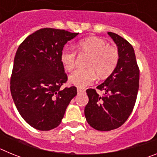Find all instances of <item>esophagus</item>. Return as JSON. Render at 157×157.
<instances>
[{"label": "esophagus", "instance_id": "34e87169", "mask_svg": "<svg viewBox=\"0 0 157 157\" xmlns=\"http://www.w3.org/2000/svg\"><path fill=\"white\" fill-rule=\"evenodd\" d=\"M77 91H78V94H80V93L85 92V90H84V89H82V88H78Z\"/></svg>", "mask_w": 157, "mask_h": 157}]
</instances>
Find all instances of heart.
Listing matches in <instances>:
<instances>
[{
	"label": "heart",
	"instance_id": "1",
	"mask_svg": "<svg viewBox=\"0 0 157 157\" xmlns=\"http://www.w3.org/2000/svg\"><path fill=\"white\" fill-rule=\"evenodd\" d=\"M77 52L90 54L86 62L87 68L75 71L69 77V82L75 86L83 88L94 81L96 73L101 78L110 76L116 70L120 55L112 45L105 40L97 37H89L81 40L76 45ZM76 52L63 49L60 53V62L63 68L71 71L75 65Z\"/></svg>",
	"mask_w": 157,
	"mask_h": 157
}]
</instances>
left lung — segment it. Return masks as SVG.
<instances>
[{
  "mask_svg": "<svg viewBox=\"0 0 157 157\" xmlns=\"http://www.w3.org/2000/svg\"><path fill=\"white\" fill-rule=\"evenodd\" d=\"M115 41L120 55L116 70L95 89H88L89 102L85 108L87 123L95 130L109 131L121 127L130 116L139 87V67L134 48L120 35L108 32Z\"/></svg>",
  "mask_w": 157,
  "mask_h": 157,
  "instance_id": "left-lung-1",
  "label": "left lung"
}]
</instances>
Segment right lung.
Here are the masks:
<instances>
[{
    "instance_id": "right-lung-1",
    "label": "right lung",
    "mask_w": 157,
    "mask_h": 157,
    "mask_svg": "<svg viewBox=\"0 0 157 157\" xmlns=\"http://www.w3.org/2000/svg\"><path fill=\"white\" fill-rule=\"evenodd\" d=\"M78 34L59 29H40L29 35L16 51L11 94L19 114L37 130L58 127L67 107L77 94L75 86L60 88L67 81L60 53L65 44Z\"/></svg>"
}]
</instances>
